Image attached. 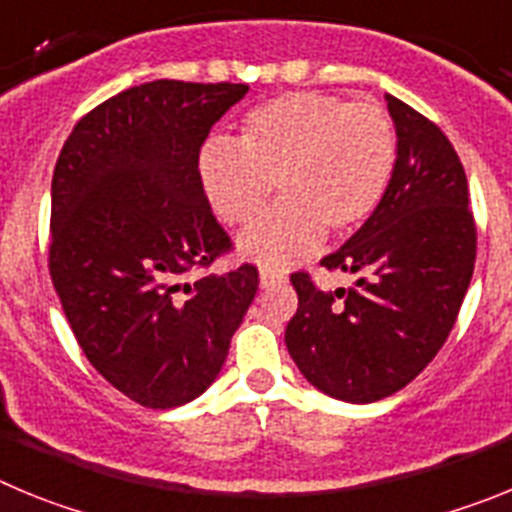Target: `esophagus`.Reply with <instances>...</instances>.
Returning <instances> with one entry per match:
<instances>
[{
    "instance_id": "obj_1",
    "label": "esophagus",
    "mask_w": 512,
    "mask_h": 512,
    "mask_svg": "<svg viewBox=\"0 0 512 512\" xmlns=\"http://www.w3.org/2000/svg\"><path fill=\"white\" fill-rule=\"evenodd\" d=\"M259 282H261V287H274V284L284 282V274H282V271L264 266V269L259 271Z\"/></svg>"
}]
</instances>
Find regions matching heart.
Segmentation results:
<instances>
[{"mask_svg":"<svg viewBox=\"0 0 512 512\" xmlns=\"http://www.w3.org/2000/svg\"><path fill=\"white\" fill-rule=\"evenodd\" d=\"M395 158V125L379 104L287 92L253 107L235 143L207 140L200 184L228 225L253 223L277 184L282 202L241 235V251L287 264L312 251L323 230H359L390 187Z\"/></svg>","mask_w":512,"mask_h":512,"instance_id":"b5f03b06","label":"heart"}]
</instances>
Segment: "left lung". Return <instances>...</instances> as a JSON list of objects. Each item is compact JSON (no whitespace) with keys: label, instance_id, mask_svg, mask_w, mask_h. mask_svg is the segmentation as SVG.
Wrapping results in <instances>:
<instances>
[{"label":"left lung","instance_id":"8db88e82","mask_svg":"<svg viewBox=\"0 0 512 512\" xmlns=\"http://www.w3.org/2000/svg\"><path fill=\"white\" fill-rule=\"evenodd\" d=\"M397 130L390 187L374 215L320 266L359 274L323 292L295 271L289 356L320 392L377 402L413 382L449 338L472 282L477 225L467 174L436 122L387 94Z\"/></svg>","mask_w":512,"mask_h":512}]
</instances>
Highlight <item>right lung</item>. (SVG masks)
<instances>
[{
  "label": "right lung",
  "mask_w": 512,
  "mask_h": 512,
  "mask_svg": "<svg viewBox=\"0 0 512 512\" xmlns=\"http://www.w3.org/2000/svg\"><path fill=\"white\" fill-rule=\"evenodd\" d=\"M246 84L158 79L81 117L51 184L48 269L89 364L151 410L179 408L215 382L259 289L200 184V148ZM202 270L197 283H189Z\"/></svg>",
  "instance_id": "1"
}]
</instances>
